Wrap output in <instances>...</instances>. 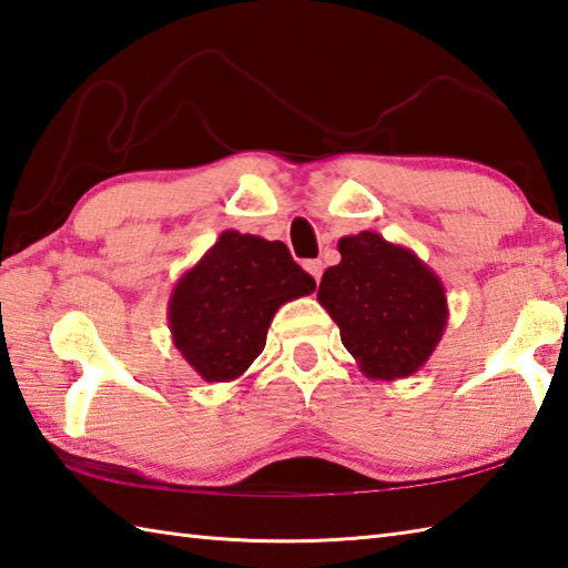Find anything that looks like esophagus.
<instances>
[{
    "mask_svg": "<svg viewBox=\"0 0 568 568\" xmlns=\"http://www.w3.org/2000/svg\"><path fill=\"white\" fill-rule=\"evenodd\" d=\"M304 270L314 276L316 282H321V274H323V262L321 260H308V262H304Z\"/></svg>",
    "mask_w": 568,
    "mask_h": 568,
    "instance_id": "1",
    "label": "esophagus"
}]
</instances>
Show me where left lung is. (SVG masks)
<instances>
[{
  "label": "left lung",
  "mask_w": 568,
  "mask_h": 568,
  "mask_svg": "<svg viewBox=\"0 0 568 568\" xmlns=\"http://www.w3.org/2000/svg\"><path fill=\"white\" fill-rule=\"evenodd\" d=\"M341 262L318 286V304L338 323L341 341L361 373L395 382L422 369L444 338V282L409 247L373 230L338 242Z\"/></svg>",
  "instance_id": "left-lung-1"
}]
</instances>
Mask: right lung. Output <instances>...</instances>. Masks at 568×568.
Instances as JSON below:
<instances>
[{"label":"right lung","mask_w":568,"mask_h":568,"mask_svg":"<svg viewBox=\"0 0 568 568\" xmlns=\"http://www.w3.org/2000/svg\"><path fill=\"white\" fill-rule=\"evenodd\" d=\"M314 288L284 242L225 230L173 284V345L205 382H233L264 351L276 311Z\"/></svg>","instance_id":"obj_1"}]
</instances>
